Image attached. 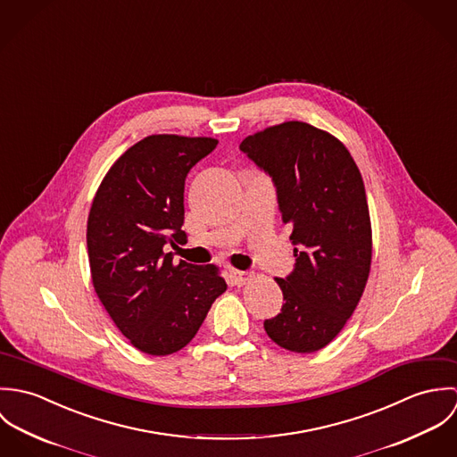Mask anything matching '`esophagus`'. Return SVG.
Wrapping results in <instances>:
<instances>
[{"label":"esophagus","instance_id":"1","mask_svg":"<svg viewBox=\"0 0 457 457\" xmlns=\"http://www.w3.org/2000/svg\"><path fill=\"white\" fill-rule=\"evenodd\" d=\"M228 279H230V283L232 285H236V287H243V285H246L250 279H252V272H246V270H230L228 272Z\"/></svg>","mask_w":457,"mask_h":457}]
</instances>
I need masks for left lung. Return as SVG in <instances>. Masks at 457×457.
<instances>
[{"label":"left lung","mask_w":457,"mask_h":457,"mask_svg":"<svg viewBox=\"0 0 457 457\" xmlns=\"http://www.w3.org/2000/svg\"><path fill=\"white\" fill-rule=\"evenodd\" d=\"M239 149L276 187L295 265L276 278L285 304L265 320L285 350L312 353L328 345L357 308L371 265V221L362 176L330 133L288 121L246 137Z\"/></svg>","instance_id":"left-lung-1"}]
</instances>
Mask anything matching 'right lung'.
I'll list each match as a JSON object with an SVG mask.
<instances>
[{
    "label": "right lung",
    "instance_id": "1",
    "mask_svg": "<svg viewBox=\"0 0 457 457\" xmlns=\"http://www.w3.org/2000/svg\"><path fill=\"white\" fill-rule=\"evenodd\" d=\"M216 144L209 137L142 138L111 167L89 211L95 292L123 336L149 355L187 346L227 290L214 265L174 263L163 253L187 239L185 181Z\"/></svg>",
    "mask_w": 457,
    "mask_h": 457
}]
</instances>
